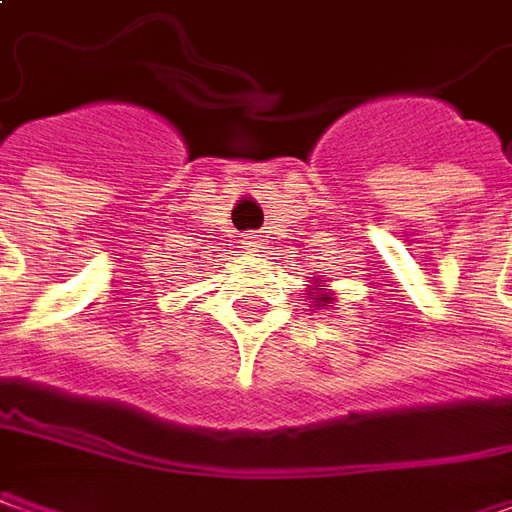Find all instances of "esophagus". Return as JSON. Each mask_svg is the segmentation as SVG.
Here are the masks:
<instances>
[{"label": "esophagus", "mask_w": 512, "mask_h": 512, "mask_svg": "<svg viewBox=\"0 0 512 512\" xmlns=\"http://www.w3.org/2000/svg\"><path fill=\"white\" fill-rule=\"evenodd\" d=\"M241 243L246 252H260V249H263V241H260V235H255V232H246L241 238Z\"/></svg>", "instance_id": "34e87169"}]
</instances>
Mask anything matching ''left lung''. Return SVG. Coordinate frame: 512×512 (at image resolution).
Here are the masks:
<instances>
[{
    "label": "left lung",
    "mask_w": 512,
    "mask_h": 512,
    "mask_svg": "<svg viewBox=\"0 0 512 512\" xmlns=\"http://www.w3.org/2000/svg\"><path fill=\"white\" fill-rule=\"evenodd\" d=\"M308 300H311V308L319 311V308H330V302H333V291H330V285H322V280H316L314 285H308Z\"/></svg>",
    "instance_id": "left-lung-1"
}]
</instances>
